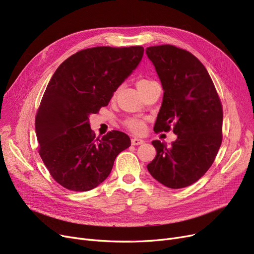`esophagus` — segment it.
Instances as JSON below:
<instances>
[{
  "instance_id": "34e87169",
  "label": "esophagus",
  "mask_w": 254,
  "mask_h": 254,
  "mask_svg": "<svg viewBox=\"0 0 254 254\" xmlns=\"http://www.w3.org/2000/svg\"><path fill=\"white\" fill-rule=\"evenodd\" d=\"M144 143V140H142V139H140V138H132L131 139V145H134V146H136V145H141V144H143Z\"/></svg>"
}]
</instances>
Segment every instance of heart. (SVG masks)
Instances as JSON below:
<instances>
[{
  "label": "heart",
  "instance_id": "heart-1",
  "mask_svg": "<svg viewBox=\"0 0 254 254\" xmlns=\"http://www.w3.org/2000/svg\"><path fill=\"white\" fill-rule=\"evenodd\" d=\"M150 81H148V80H140V81L137 83V85L139 84H144V83H148ZM125 126L129 129L131 130L132 132H135V134H140V132H142L144 130V122L142 119H139V118H129L127 120H126L125 122Z\"/></svg>",
  "mask_w": 254,
  "mask_h": 254
}]
</instances>
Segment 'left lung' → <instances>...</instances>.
I'll list each match as a JSON object with an SVG mask.
<instances>
[{"label":"left lung","instance_id":"obj_1","mask_svg":"<svg viewBox=\"0 0 254 254\" xmlns=\"http://www.w3.org/2000/svg\"><path fill=\"white\" fill-rule=\"evenodd\" d=\"M162 82L164 97L154 131L173 127L177 139L156 149L147 165L151 176L170 189H182L201 178L212 166L222 141V106L212 79L190 52L173 45L146 48Z\"/></svg>","mask_w":254,"mask_h":254}]
</instances>
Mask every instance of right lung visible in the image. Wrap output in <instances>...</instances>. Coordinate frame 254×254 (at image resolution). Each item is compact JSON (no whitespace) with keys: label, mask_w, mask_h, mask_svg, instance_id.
I'll use <instances>...</instances> for the list:
<instances>
[{"label":"right lung","mask_w":254,"mask_h":254,"mask_svg":"<svg viewBox=\"0 0 254 254\" xmlns=\"http://www.w3.org/2000/svg\"><path fill=\"white\" fill-rule=\"evenodd\" d=\"M142 46H100L76 52L51 77L38 109L39 153L50 175L64 189L87 191L112 170L130 139L112 130L96 138L89 115L110 102L114 91L140 64Z\"/></svg>","instance_id":"1"}]
</instances>
